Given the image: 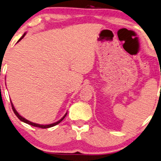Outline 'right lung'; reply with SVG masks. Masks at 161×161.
Returning <instances> with one entry per match:
<instances>
[{
  "label": "right lung",
  "mask_w": 161,
  "mask_h": 161,
  "mask_svg": "<svg viewBox=\"0 0 161 161\" xmlns=\"http://www.w3.org/2000/svg\"><path fill=\"white\" fill-rule=\"evenodd\" d=\"M25 34H26V33H25L24 34H23L22 35V37H21L20 39H19V40H18V42H19L21 40H22V39L24 37V36H25ZM11 102V101H10ZM11 105H12V109H13V112H14V113H15V115L17 116V117H18V119L20 120V121H23V122H25V123H26V124H28V125H32V126H34V127H40V128H49V127H54V126H55V125H57L58 124H59L60 122H61L62 121H63V119H64L65 118V116L67 115V113L65 114L64 115V116L63 118H62V119H61L59 120L58 121H57V122H55V123H53V124H50V125H38V124H35V123H33V122H31V121H28V120H27V119H25V118H23V117H22V116H21L20 115H19V114L18 113V112L16 111V110H15V107L14 106H13V104L12 103V102H11Z\"/></svg>",
  "instance_id": "obj_1"
}]
</instances>
